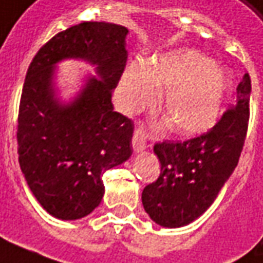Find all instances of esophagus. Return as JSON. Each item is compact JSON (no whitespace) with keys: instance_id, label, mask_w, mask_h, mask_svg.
Listing matches in <instances>:
<instances>
[{"instance_id":"1","label":"esophagus","mask_w":263,"mask_h":263,"mask_svg":"<svg viewBox=\"0 0 263 263\" xmlns=\"http://www.w3.org/2000/svg\"><path fill=\"white\" fill-rule=\"evenodd\" d=\"M146 143H147V136H146V130L143 126H137L135 128V133H133V148L135 152H141L146 148Z\"/></svg>"}]
</instances>
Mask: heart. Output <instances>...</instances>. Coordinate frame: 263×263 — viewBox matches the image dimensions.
<instances>
[{
  "label": "heart",
  "mask_w": 263,
  "mask_h": 263,
  "mask_svg": "<svg viewBox=\"0 0 263 263\" xmlns=\"http://www.w3.org/2000/svg\"><path fill=\"white\" fill-rule=\"evenodd\" d=\"M224 73L200 53L173 52L146 68L128 66L120 85L126 110L152 102L153 90H167L163 109L173 132L181 136L201 135L217 123L225 95Z\"/></svg>",
  "instance_id": "obj_1"
}]
</instances>
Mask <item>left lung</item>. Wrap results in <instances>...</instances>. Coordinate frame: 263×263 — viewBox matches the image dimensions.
<instances>
[{
    "instance_id": "left-lung-1",
    "label": "left lung",
    "mask_w": 263,
    "mask_h": 263,
    "mask_svg": "<svg viewBox=\"0 0 263 263\" xmlns=\"http://www.w3.org/2000/svg\"><path fill=\"white\" fill-rule=\"evenodd\" d=\"M249 98L251 78L245 73L236 87L235 105L208 132L184 141L154 144L161 171L141 194L154 222L178 228L210 208L238 164L249 123Z\"/></svg>"
}]
</instances>
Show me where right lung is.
Segmentation results:
<instances>
[{"label": "right lung", "mask_w": 263, "mask_h": 263, "mask_svg": "<svg viewBox=\"0 0 263 263\" xmlns=\"http://www.w3.org/2000/svg\"><path fill=\"white\" fill-rule=\"evenodd\" d=\"M127 28L86 21L58 32L33 57L18 111V156L41 205L59 219H78L100 204L102 176L132 153L133 120L113 110L111 90L122 78ZM83 57L98 66L72 105L59 106L50 82L53 63Z\"/></svg>", "instance_id": "add662e5"}]
</instances>
